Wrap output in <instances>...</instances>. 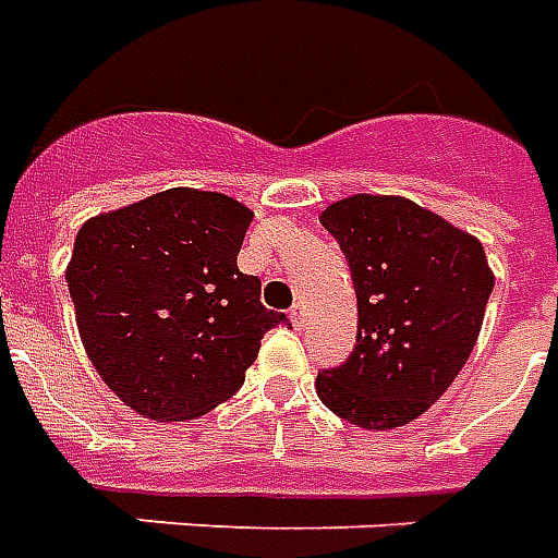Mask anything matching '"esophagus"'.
Returning <instances> with one entry per match:
<instances>
[{"instance_id": "obj_1", "label": "esophagus", "mask_w": 558, "mask_h": 558, "mask_svg": "<svg viewBox=\"0 0 558 558\" xmlns=\"http://www.w3.org/2000/svg\"><path fill=\"white\" fill-rule=\"evenodd\" d=\"M291 324L300 329V326H305V305L303 303H294V308H291Z\"/></svg>"}]
</instances>
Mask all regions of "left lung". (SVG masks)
Listing matches in <instances>:
<instances>
[{
    "mask_svg": "<svg viewBox=\"0 0 558 558\" xmlns=\"http://www.w3.org/2000/svg\"><path fill=\"white\" fill-rule=\"evenodd\" d=\"M341 244L355 300L353 355L317 374L320 403L362 429L421 417L468 362L494 274L483 244L405 196L353 194L320 215Z\"/></svg>",
    "mask_w": 558,
    "mask_h": 558,
    "instance_id": "left-lung-1",
    "label": "left lung"
}]
</instances>
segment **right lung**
<instances>
[{
    "label": "right lung",
    "instance_id": "obj_1",
    "mask_svg": "<svg viewBox=\"0 0 558 558\" xmlns=\"http://www.w3.org/2000/svg\"><path fill=\"white\" fill-rule=\"evenodd\" d=\"M253 211L215 191L170 187L90 217L66 288L102 383L153 421H196L244 385L264 332L288 317L238 270Z\"/></svg>",
    "mask_w": 558,
    "mask_h": 558
}]
</instances>
